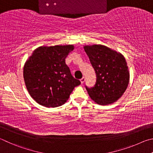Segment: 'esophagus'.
I'll return each instance as SVG.
<instances>
[{
	"label": "esophagus",
	"mask_w": 153,
	"mask_h": 153,
	"mask_svg": "<svg viewBox=\"0 0 153 153\" xmlns=\"http://www.w3.org/2000/svg\"><path fill=\"white\" fill-rule=\"evenodd\" d=\"M80 81H81V83H83V82H85V77L83 76V77H82V78L81 79V80H80Z\"/></svg>",
	"instance_id": "1"
}]
</instances>
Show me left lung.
<instances>
[{
    "label": "left lung",
    "mask_w": 153,
    "mask_h": 153,
    "mask_svg": "<svg viewBox=\"0 0 153 153\" xmlns=\"http://www.w3.org/2000/svg\"><path fill=\"white\" fill-rule=\"evenodd\" d=\"M84 50L97 76L94 87L86 89L96 103L106 105L116 102L126 90L130 72L124 56L105 45H85Z\"/></svg>",
    "instance_id": "8db88e82"
}]
</instances>
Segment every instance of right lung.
Instances as JSON below:
<instances>
[{"mask_svg":"<svg viewBox=\"0 0 153 153\" xmlns=\"http://www.w3.org/2000/svg\"><path fill=\"white\" fill-rule=\"evenodd\" d=\"M73 45H56L36 48L26 60L23 78L29 95L46 108L66 102L74 88L81 84L72 76L65 58Z\"/></svg>","mask_w":153,"mask_h":153,"instance_id":"1","label":"right lung"}]
</instances>
